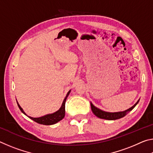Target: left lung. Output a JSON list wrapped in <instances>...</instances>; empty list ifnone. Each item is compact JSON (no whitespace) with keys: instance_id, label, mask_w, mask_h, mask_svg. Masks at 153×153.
Segmentation results:
<instances>
[{"instance_id":"1","label":"left lung","mask_w":153,"mask_h":153,"mask_svg":"<svg viewBox=\"0 0 153 153\" xmlns=\"http://www.w3.org/2000/svg\"><path fill=\"white\" fill-rule=\"evenodd\" d=\"M139 100L137 101L135 105L132 106L131 108H128L126 111H121V112H117V113H108L105 112V111H103L102 110L99 109V108H97L94 107L91 103V108L93 113L97 116V117H99L100 119H104V120H118V119H120L121 117H123L124 116H126L127 114H128L129 111H131L133 108L136 107V105L138 104Z\"/></svg>"}]
</instances>
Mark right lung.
Wrapping results in <instances>:
<instances>
[{"instance_id": "right-lung-1", "label": "right lung", "mask_w": 153, "mask_h": 153, "mask_svg": "<svg viewBox=\"0 0 153 153\" xmlns=\"http://www.w3.org/2000/svg\"><path fill=\"white\" fill-rule=\"evenodd\" d=\"M70 91H71V90H69V91L67 92L66 97H65V98L63 103H62V105H61V108H59V109L57 111H56V112L54 113H52V114H48V115H46L43 116V117H38V118L31 117H29V116H28V117H29L31 119V120H32L33 121H36V123H40V124H42V125L50 126V125H53V124L57 123L58 121H61V120H63V119L65 117V105L66 99H67V97L69 96V93H70ZM17 105H18V107H19L21 111H22V112L24 114H25V115H27L25 113L24 111H23L22 108L20 107V105H19V103H18V102H17Z\"/></svg>"}]
</instances>
